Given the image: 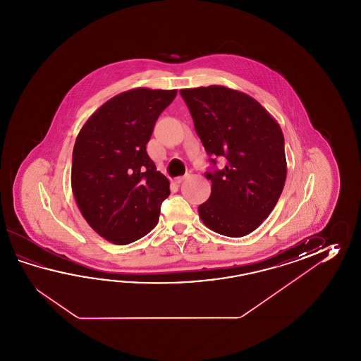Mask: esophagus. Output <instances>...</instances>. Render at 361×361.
<instances>
[{
  "mask_svg": "<svg viewBox=\"0 0 361 361\" xmlns=\"http://www.w3.org/2000/svg\"><path fill=\"white\" fill-rule=\"evenodd\" d=\"M185 178H188V174H185L183 177L174 178V182H176V183H182Z\"/></svg>",
  "mask_w": 361,
  "mask_h": 361,
  "instance_id": "34e87169",
  "label": "esophagus"
}]
</instances>
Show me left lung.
Here are the masks:
<instances>
[{"label":"left lung","mask_w":361,"mask_h":361,"mask_svg":"<svg viewBox=\"0 0 361 361\" xmlns=\"http://www.w3.org/2000/svg\"><path fill=\"white\" fill-rule=\"evenodd\" d=\"M195 129L222 170L207 173L210 197L199 207L207 228L228 238L249 235L274 210L286 179L284 135L276 120L245 92L221 85L179 90ZM215 164V159H210Z\"/></svg>","instance_id":"obj_1"}]
</instances>
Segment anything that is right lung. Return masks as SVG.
Listing matches in <instances>:
<instances>
[{
	"label": "right lung",
	"instance_id": "add662e5",
	"mask_svg": "<svg viewBox=\"0 0 361 361\" xmlns=\"http://www.w3.org/2000/svg\"><path fill=\"white\" fill-rule=\"evenodd\" d=\"M177 90L137 87L107 100L77 135L71 184L85 221L99 236L126 245L159 222L169 196L146 146L154 123Z\"/></svg>",
	"mask_w": 361,
	"mask_h": 361
}]
</instances>
